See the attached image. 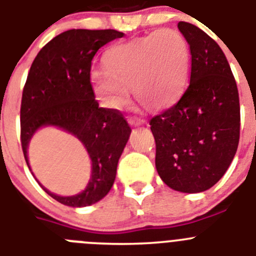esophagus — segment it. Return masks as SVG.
I'll list each match as a JSON object with an SVG mask.
<instances>
[{
	"label": "esophagus",
	"mask_w": 256,
	"mask_h": 256,
	"mask_svg": "<svg viewBox=\"0 0 256 256\" xmlns=\"http://www.w3.org/2000/svg\"><path fill=\"white\" fill-rule=\"evenodd\" d=\"M128 124H130L131 126H140L144 124V121L140 120V118H132V117H131L130 120H128Z\"/></svg>",
	"instance_id": "34e87169"
}]
</instances>
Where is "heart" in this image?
Here are the masks:
<instances>
[{
  "mask_svg": "<svg viewBox=\"0 0 256 256\" xmlns=\"http://www.w3.org/2000/svg\"><path fill=\"white\" fill-rule=\"evenodd\" d=\"M104 70L90 74L96 98L104 107L121 110L130 101L159 112L173 107L187 90L190 74V48L176 30H158L110 46Z\"/></svg>",
  "mask_w": 256,
  "mask_h": 256,
  "instance_id": "obj_1",
  "label": "heart"
}]
</instances>
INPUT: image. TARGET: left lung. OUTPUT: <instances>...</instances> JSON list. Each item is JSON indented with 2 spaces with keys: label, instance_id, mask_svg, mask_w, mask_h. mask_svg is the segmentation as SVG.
<instances>
[{
  "label": "left lung",
  "instance_id": "obj_1",
  "mask_svg": "<svg viewBox=\"0 0 256 256\" xmlns=\"http://www.w3.org/2000/svg\"><path fill=\"white\" fill-rule=\"evenodd\" d=\"M179 31L190 48V86L173 107L150 120L158 174L172 190L198 193L230 166L240 138L238 90L228 62L211 36L190 22Z\"/></svg>",
  "mask_w": 256,
  "mask_h": 256
}]
</instances>
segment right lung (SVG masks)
I'll list each match as a JSON object with an SVG mask.
<instances>
[{"label":"right lung","instance_id":"obj_1","mask_svg":"<svg viewBox=\"0 0 256 256\" xmlns=\"http://www.w3.org/2000/svg\"><path fill=\"white\" fill-rule=\"evenodd\" d=\"M122 36L124 32L111 28L64 31L38 52L28 74L20 122L21 146L28 169V142L44 126H56L76 136L92 162L90 182L78 194L63 197L40 184L50 197L66 206H90L110 192L131 134L120 111L98 106L90 84V66L97 50Z\"/></svg>","mask_w":256,"mask_h":256}]
</instances>
